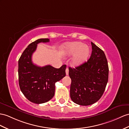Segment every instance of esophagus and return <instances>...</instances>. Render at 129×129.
Here are the masks:
<instances>
[{
  "label": "esophagus",
  "instance_id": "1",
  "mask_svg": "<svg viewBox=\"0 0 129 129\" xmlns=\"http://www.w3.org/2000/svg\"><path fill=\"white\" fill-rule=\"evenodd\" d=\"M66 74L67 75H68L69 74V70L68 68H66Z\"/></svg>",
  "mask_w": 129,
  "mask_h": 129
}]
</instances>
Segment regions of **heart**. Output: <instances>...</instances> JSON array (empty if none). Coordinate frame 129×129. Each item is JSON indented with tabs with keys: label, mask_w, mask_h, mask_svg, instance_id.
<instances>
[{
	"label": "heart",
	"mask_w": 129,
	"mask_h": 129,
	"mask_svg": "<svg viewBox=\"0 0 129 129\" xmlns=\"http://www.w3.org/2000/svg\"><path fill=\"white\" fill-rule=\"evenodd\" d=\"M63 53L67 56L74 54L72 59V64L75 66H78L86 61L90 54V48L81 42L69 43L63 47Z\"/></svg>",
	"instance_id": "obj_1"
}]
</instances>
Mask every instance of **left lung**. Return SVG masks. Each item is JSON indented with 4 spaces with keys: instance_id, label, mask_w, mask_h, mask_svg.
I'll return each mask as SVG.
<instances>
[{
    "instance_id": "obj_1",
    "label": "left lung",
    "mask_w": 129,
    "mask_h": 129,
    "mask_svg": "<svg viewBox=\"0 0 129 129\" xmlns=\"http://www.w3.org/2000/svg\"><path fill=\"white\" fill-rule=\"evenodd\" d=\"M91 45L92 53L87 62L75 68L69 67L71 98L81 106L91 105L99 101L108 80L109 68L105 53L92 42Z\"/></svg>"
}]
</instances>
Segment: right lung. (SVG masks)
I'll use <instances>...</instances> for the list:
<instances>
[{
    "label": "right lung",
    "instance_id": "obj_1",
    "mask_svg": "<svg viewBox=\"0 0 129 129\" xmlns=\"http://www.w3.org/2000/svg\"><path fill=\"white\" fill-rule=\"evenodd\" d=\"M48 38L32 42L24 50L18 60V82L22 92L37 104L49 101L55 95V83L66 76V65L55 68L50 65L39 67L33 64L32 56L37 44L49 42Z\"/></svg>",
    "mask_w": 129,
    "mask_h": 129
}]
</instances>
